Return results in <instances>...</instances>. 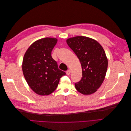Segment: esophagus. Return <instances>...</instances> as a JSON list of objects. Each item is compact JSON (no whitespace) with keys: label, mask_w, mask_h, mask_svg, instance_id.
<instances>
[{"label":"esophagus","mask_w":131,"mask_h":131,"mask_svg":"<svg viewBox=\"0 0 131 131\" xmlns=\"http://www.w3.org/2000/svg\"><path fill=\"white\" fill-rule=\"evenodd\" d=\"M70 74V70H67V72H66V74L69 75Z\"/></svg>","instance_id":"esophagus-1"}]
</instances>
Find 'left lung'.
I'll return each mask as SVG.
<instances>
[{
    "label": "left lung",
    "instance_id": "8db88e82",
    "mask_svg": "<svg viewBox=\"0 0 131 131\" xmlns=\"http://www.w3.org/2000/svg\"><path fill=\"white\" fill-rule=\"evenodd\" d=\"M67 43L80 61L82 72L81 80L75 84L84 95L96 92L103 82L108 61L102 45L93 39L77 36L67 39Z\"/></svg>",
    "mask_w": 131,
    "mask_h": 131
}]
</instances>
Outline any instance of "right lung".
<instances>
[{"mask_svg": "<svg viewBox=\"0 0 131 131\" xmlns=\"http://www.w3.org/2000/svg\"><path fill=\"white\" fill-rule=\"evenodd\" d=\"M57 39L44 38L34 41L26 51L22 68L28 85L40 96L52 93L56 89L59 79L66 73L58 69L51 56V51Z\"/></svg>", "mask_w": 131, "mask_h": 131, "instance_id": "1", "label": "right lung"}]
</instances>
